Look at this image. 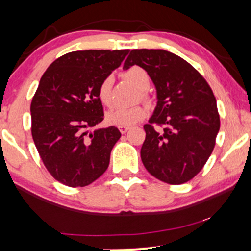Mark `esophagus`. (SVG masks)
<instances>
[{
  "instance_id": "esophagus-1",
  "label": "esophagus",
  "mask_w": 251,
  "mask_h": 251,
  "mask_svg": "<svg viewBox=\"0 0 251 251\" xmlns=\"http://www.w3.org/2000/svg\"><path fill=\"white\" fill-rule=\"evenodd\" d=\"M118 128H119V131L122 132V133L124 134V133H126V132L128 131L129 126H119V127H118Z\"/></svg>"
}]
</instances>
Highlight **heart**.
<instances>
[{
  "label": "heart",
  "instance_id": "heart-1",
  "mask_svg": "<svg viewBox=\"0 0 251 251\" xmlns=\"http://www.w3.org/2000/svg\"><path fill=\"white\" fill-rule=\"evenodd\" d=\"M124 79L127 80L129 83L137 87L138 89H145L149 88L150 86V76L148 72L143 70L142 67L133 66V67L128 68L123 73ZM98 97H99L100 101L103 105L109 106L112 102V77L108 76L102 82L100 83L99 88H98ZM144 98L145 94H143ZM146 111L143 106H132V107H116L108 112L106 116V120L108 124L116 126H131L133 124L140 122L144 117H145Z\"/></svg>",
  "mask_w": 251,
  "mask_h": 251
}]
</instances>
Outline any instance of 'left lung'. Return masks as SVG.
I'll return each mask as SVG.
<instances>
[{"mask_svg":"<svg viewBox=\"0 0 251 251\" xmlns=\"http://www.w3.org/2000/svg\"><path fill=\"white\" fill-rule=\"evenodd\" d=\"M133 65L148 72L157 89V106L144 125V166L164 183H186L205 165L220 131L212 89L200 72L168 50H131L123 68ZM153 125L164 128L160 131Z\"/></svg>","mask_w":251,"mask_h":251,"instance_id":"obj_1","label":"left lung"}]
</instances>
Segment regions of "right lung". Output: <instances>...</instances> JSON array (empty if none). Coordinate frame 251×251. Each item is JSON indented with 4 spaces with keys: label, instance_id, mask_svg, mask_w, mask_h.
I'll list each match as a JSON object with an SVG mask.
<instances>
[{
    "label": "right lung",
    "instance_id": "right-lung-1",
    "mask_svg": "<svg viewBox=\"0 0 251 251\" xmlns=\"http://www.w3.org/2000/svg\"><path fill=\"white\" fill-rule=\"evenodd\" d=\"M76 50L56 59L40 80L30 105L31 135L48 172L71 188L87 186L108 168L122 133L114 126L86 128L103 120L98 88L128 54Z\"/></svg>",
    "mask_w": 251,
    "mask_h": 251
}]
</instances>
